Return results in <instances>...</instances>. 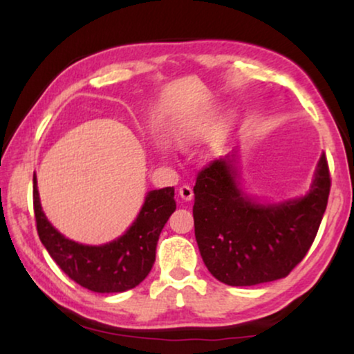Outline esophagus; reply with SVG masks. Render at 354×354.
<instances>
[{
    "label": "esophagus",
    "instance_id": "esophagus-1",
    "mask_svg": "<svg viewBox=\"0 0 354 354\" xmlns=\"http://www.w3.org/2000/svg\"><path fill=\"white\" fill-rule=\"evenodd\" d=\"M178 195H180L182 200L190 201L193 198V188L190 185H187V183H183V185L178 187Z\"/></svg>",
    "mask_w": 354,
    "mask_h": 354
}]
</instances>
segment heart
<instances>
[{
  "mask_svg": "<svg viewBox=\"0 0 354 354\" xmlns=\"http://www.w3.org/2000/svg\"><path fill=\"white\" fill-rule=\"evenodd\" d=\"M212 124H214V114L211 111H200V113H193L190 115L178 120L172 129V138L176 140L178 145H190L195 143L198 140L205 138L209 135L212 130ZM221 129L219 132L214 133L211 140V149H214L219 143Z\"/></svg>",
  "mask_w": 354,
  "mask_h": 354,
  "instance_id": "heart-1",
  "label": "heart"
}]
</instances>
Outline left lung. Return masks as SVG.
Masks as SVG:
<instances>
[{"mask_svg": "<svg viewBox=\"0 0 354 354\" xmlns=\"http://www.w3.org/2000/svg\"><path fill=\"white\" fill-rule=\"evenodd\" d=\"M195 236L206 268L232 287L287 277L316 239L330 193L326 154L317 162L306 195L261 205L240 188L236 153L198 172L193 187Z\"/></svg>", "mask_w": 354, "mask_h": 354, "instance_id": "left-lung-1", "label": "left lung"}]
</instances>
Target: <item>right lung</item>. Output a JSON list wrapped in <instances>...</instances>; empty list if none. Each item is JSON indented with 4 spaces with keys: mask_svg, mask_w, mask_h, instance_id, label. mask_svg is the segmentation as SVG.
Here are the masks:
<instances>
[{
    "mask_svg": "<svg viewBox=\"0 0 354 354\" xmlns=\"http://www.w3.org/2000/svg\"><path fill=\"white\" fill-rule=\"evenodd\" d=\"M33 211L43 246L66 275L96 293H120L137 287L151 270L162 227L174 211V187L149 192L137 219L122 236L106 245H82L66 239L41 209L33 174Z\"/></svg>",
    "mask_w": 354,
    "mask_h": 354,
    "instance_id": "obj_1",
    "label": "right lung"
}]
</instances>
